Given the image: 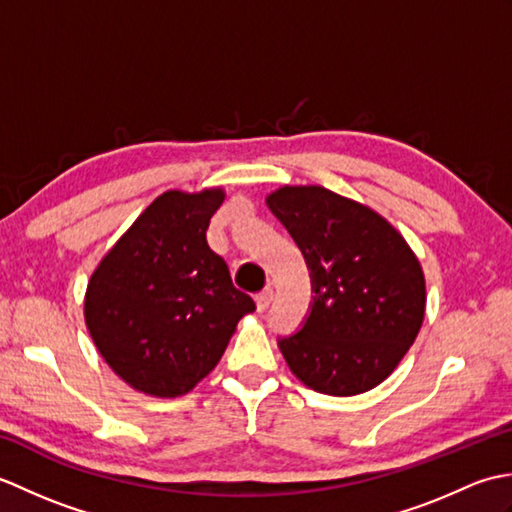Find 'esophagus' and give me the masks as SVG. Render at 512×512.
I'll return each instance as SVG.
<instances>
[{"mask_svg": "<svg viewBox=\"0 0 512 512\" xmlns=\"http://www.w3.org/2000/svg\"><path fill=\"white\" fill-rule=\"evenodd\" d=\"M255 303H257V310H259V312L268 310L270 303H273V290L266 288V290H262V292H257V295H255Z\"/></svg>", "mask_w": 512, "mask_h": 512, "instance_id": "esophagus-1", "label": "esophagus"}]
</instances>
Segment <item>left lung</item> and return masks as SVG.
<instances>
[{"mask_svg": "<svg viewBox=\"0 0 512 512\" xmlns=\"http://www.w3.org/2000/svg\"><path fill=\"white\" fill-rule=\"evenodd\" d=\"M268 206L306 259L314 297L279 350L303 385L356 396L394 372L424 319V275L405 239L367 206L323 187H284Z\"/></svg>", "mask_w": 512, "mask_h": 512, "instance_id": "8db88e82", "label": "left lung"}]
</instances>
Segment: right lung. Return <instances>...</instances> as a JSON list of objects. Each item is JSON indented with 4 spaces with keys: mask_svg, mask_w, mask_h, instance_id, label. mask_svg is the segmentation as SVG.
<instances>
[{
    "mask_svg": "<svg viewBox=\"0 0 512 512\" xmlns=\"http://www.w3.org/2000/svg\"><path fill=\"white\" fill-rule=\"evenodd\" d=\"M222 189L158 195L103 257L85 295V323L125 383L151 396L191 391L220 361L255 301L206 244Z\"/></svg>",
    "mask_w": 512,
    "mask_h": 512,
    "instance_id": "add662e5",
    "label": "right lung"
}]
</instances>
